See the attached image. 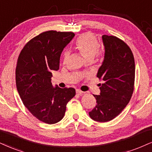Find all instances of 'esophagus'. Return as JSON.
<instances>
[{
  "mask_svg": "<svg viewBox=\"0 0 152 152\" xmlns=\"http://www.w3.org/2000/svg\"><path fill=\"white\" fill-rule=\"evenodd\" d=\"M76 93H77V94L81 95V94H83V91H81V90H80V89H77Z\"/></svg>",
  "mask_w": 152,
  "mask_h": 152,
  "instance_id": "obj_1",
  "label": "esophagus"
}]
</instances>
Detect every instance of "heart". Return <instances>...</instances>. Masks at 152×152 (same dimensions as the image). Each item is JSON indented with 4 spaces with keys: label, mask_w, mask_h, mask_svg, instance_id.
<instances>
[{
    "label": "heart",
    "mask_w": 152,
    "mask_h": 152,
    "mask_svg": "<svg viewBox=\"0 0 152 152\" xmlns=\"http://www.w3.org/2000/svg\"><path fill=\"white\" fill-rule=\"evenodd\" d=\"M98 42L96 37L91 33L82 34L77 40L75 47L87 61H91L95 56L101 58V52L98 50ZM69 53H64V61L68 58Z\"/></svg>",
    "instance_id": "heart-1"
}]
</instances>
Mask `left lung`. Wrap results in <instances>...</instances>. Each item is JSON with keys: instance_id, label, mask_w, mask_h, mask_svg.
Returning <instances> with one entry per match:
<instances>
[{"instance_id": "8db88e82", "label": "left lung", "mask_w": 152, "mask_h": 152, "mask_svg": "<svg viewBox=\"0 0 152 152\" xmlns=\"http://www.w3.org/2000/svg\"><path fill=\"white\" fill-rule=\"evenodd\" d=\"M104 59L97 72L100 95H94L95 107L89 112L94 121L108 122L121 113L130 102L134 91L135 65L133 54L123 40L103 35Z\"/></svg>"}]
</instances>
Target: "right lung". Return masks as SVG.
<instances>
[{
  "label": "right lung",
  "instance_id": "right-lung-1",
  "mask_svg": "<svg viewBox=\"0 0 152 152\" xmlns=\"http://www.w3.org/2000/svg\"><path fill=\"white\" fill-rule=\"evenodd\" d=\"M75 37L71 31H46L26 44L15 70L17 89L26 108L39 121L54 124L64 117L74 88L53 87L52 72L59 69L63 48Z\"/></svg>",
  "mask_w": 152,
  "mask_h": 152
}]
</instances>
